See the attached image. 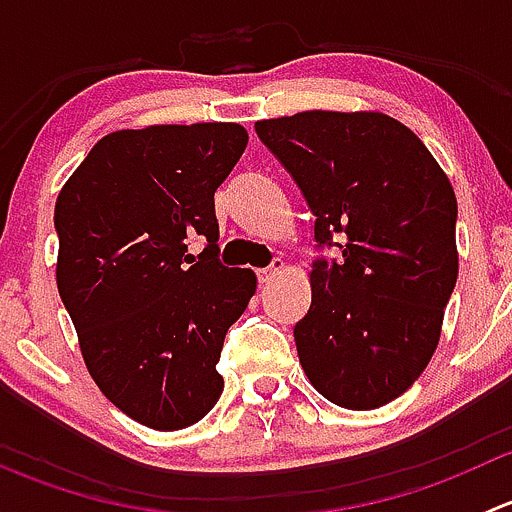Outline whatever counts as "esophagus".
I'll return each mask as SVG.
<instances>
[{
  "label": "esophagus",
  "instance_id": "1",
  "mask_svg": "<svg viewBox=\"0 0 512 512\" xmlns=\"http://www.w3.org/2000/svg\"><path fill=\"white\" fill-rule=\"evenodd\" d=\"M282 272H285V262L275 260L270 267H265V270H257V280H260L262 285H267V282H272L275 277H280Z\"/></svg>",
  "mask_w": 512,
  "mask_h": 512
}]
</instances>
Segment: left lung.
I'll return each mask as SVG.
<instances>
[{"instance_id": "obj_1", "label": "left lung", "mask_w": 512, "mask_h": 512, "mask_svg": "<svg viewBox=\"0 0 512 512\" xmlns=\"http://www.w3.org/2000/svg\"><path fill=\"white\" fill-rule=\"evenodd\" d=\"M255 131L302 188L314 240L342 250L309 272L299 364L332 404L379 409L423 374L441 339L458 277L451 180L411 128L379 111H302Z\"/></svg>"}]
</instances>
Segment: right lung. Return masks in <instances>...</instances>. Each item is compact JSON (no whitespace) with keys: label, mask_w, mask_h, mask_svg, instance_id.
Returning a JSON list of instances; mask_svg holds the SVG:
<instances>
[{"label":"right lung","mask_w":512,"mask_h":512,"mask_svg":"<svg viewBox=\"0 0 512 512\" xmlns=\"http://www.w3.org/2000/svg\"><path fill=\"white\" fill-rule=\"evenodd\" d=\"M247 146L240 123L103 136L56 198V287L91 379L116 409L180 431L223 394L215 364L257 289L218 262L215 190ZM209 247L195 263L187 237Z\"/></svg>","instance_id":"right-lung-1"}]
</instances>
